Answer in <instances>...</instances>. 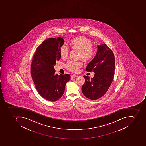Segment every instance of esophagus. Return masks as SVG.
<instances>
[{
  "label": "esophagus",
  "mask_w": 146,
  "mask_h": 146,
  "mask_svg": "<svg viewBox=\"0 0 146 146\" xmlns=\"http://www.w3.org/2000/svg\"><path fill=\"white\" fill-rule=\"evenodd\" d=\"M77 77V76H76V75H75V74H74V75H72V76H70V77H71V78H72V79H73V78H74Z\"/></svg>",
  "instance_id": "obj_1"
}]
</instances>
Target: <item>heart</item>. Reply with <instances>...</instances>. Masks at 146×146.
Masks as SVG:
<instances>
[{"instance_id":"obj_1","label":"heart","mask_w":146,"mask_h":146,"mask_svg":"<svg viewBox=\"0 0 146 146\" xmlns=\"http://www.w3.org/2000/svg\"><path fill=\"white\" fill-rule=\"evenodd\" d=\"M68 46L72 49L79 51L80 57L85 62L90 61L95 54V50L92 47V42L83 36H79L70 40L67 43ZM68 54V50L66 46H62L60 49V54L61 58L65 59ZM82 66V63L79 61L70 60L66 64V66L70 70L74 72H78Z\"/></svg>"}]
</instances>
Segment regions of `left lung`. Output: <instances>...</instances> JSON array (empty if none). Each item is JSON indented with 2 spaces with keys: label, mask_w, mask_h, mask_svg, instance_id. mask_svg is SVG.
Wrapping results in <instances>:
<instances>
[{
  "label": "left lung",
  "mask_w": 146,
  "mask_h": 146,
  "mask_svg": "<svg viewBox=\"0 0 146 146\" xmlns=\"http://www.w3.org/2000/svg\"><path fill=\"white\" fill-rule=\"evenodd\" d=\"M96 54L87 65L86 70L95 73L90 79L83 76L85 83L82 87L84 95L92 100L103 96L112 84L115 70V58L113 53L106 44L97 46Z\"/></svg>",
  "instance_id": "1"
}]
</instances>
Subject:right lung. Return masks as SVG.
I'll return each instance as SVG.
<instances>
[{
	"instance_id": "obj_1",
	"label": "right lung",
	"mask_w": 146,
	"mask_h": 146,
	"mask_svg": "<svg viewBox=\"0 0 146 146\" xmlns=\"http://www.w3.org/2000/svg\"><path fill=\"white\" fill-rule=\"evenodd\" d=\"M64 43L61 37L44 40L36 49L31 64V75L36 89L41 96L50 102L62 96L66 84L70 79L69 74H56L54 68L61 58L60 49Z\"/></svg>"
}]
</instances>
